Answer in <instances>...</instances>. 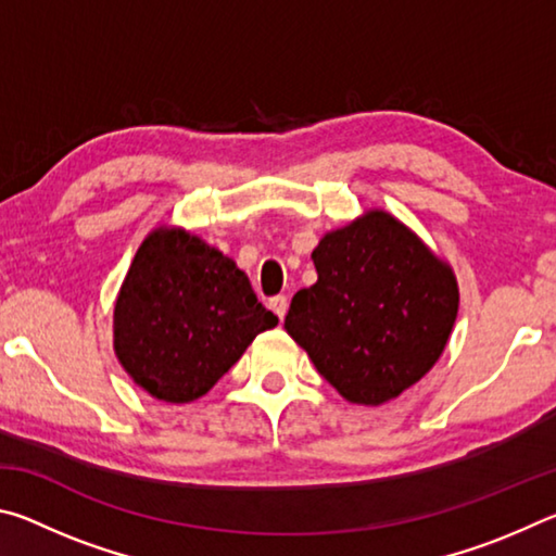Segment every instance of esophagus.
Here are the masks:
<instances>
[{
    "instance_id": "esophagus-1",
    "label": "esophagus",
    "mask_w": 556,
    "mask_h": 556,
    "mask_svg": "<svg viewBox=\"0 0 556 556\" xmlns=\"http://www.w3.org/2000/svg\"><path fill=\"white\" fill-rule=\"evenodd\" d=\"M269 308L271 312H275L281 321H285V316H287V308H289V299L285 296V294H279V296H271L269 299Z\"/></svg>"
}]
</instances>
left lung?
Returning a JSON list of instances; mask_svg holds the SVG:
<instances>
[{
  "mask_svg": "<svg viewBox=\"0 0 556 556\" xmlns=\"http://www.w3.org/2000/svg\"><path fill=\"white\" fill-rule=\"evenodd\" d=\"M318 281L291 299L287 333L355 404L394 400L434 368L458 312L451 269L390 213L328 232Z\"/></svg>",
  "mask_w": 556,
  "mask_h": 556,
  "instance_id": "1",
  "label": "left lung"
}]
</instances>
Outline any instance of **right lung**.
<instances>
[{
	"mask_svg": "<svg viewBox=\"0 0 556 556\" xmlns=\"http://www.w3.org/2000/svg\"><path fill=\"white\" fill-rule=\"evenodd\" d=\"M277 324L230 257L184 230L162 228L137 250L119 289L115 351L149 394L193 402Z\"/></svg>",
	"mask_w": 556,
	"mask_h": 556,
	"instance_id": "obj_1",
	"label": "right lung"
}]
</instances>
